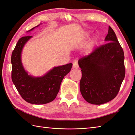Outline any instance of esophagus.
Masks as SVG:
<instances>
[{"mask_svg":"<svg viewBox=\"0 0 135 135\" xmlns=\"http://www.w3.org/2000/svg\"><path fill=\"white\" fill-rule=\"evenodd\" d=\"M73 68L74 69H78L79 68V65H78V63L77 61H75L73 63Z\"/></svg>","mask_w":135,"mask_h":135,"instance_id":"34e87169","label":"esophagus"}]
</instances>
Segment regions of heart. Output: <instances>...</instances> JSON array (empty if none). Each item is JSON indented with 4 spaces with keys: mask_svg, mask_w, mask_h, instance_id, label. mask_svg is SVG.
Returning <instances> with one entry per match:
<instances>
[{
    "mask_svg": "<svg viewBox=\"0 0 135 135\" xmlns=\"http://www.w3.org/2000/svg\"><path fill=\"white\" fill-rule=\"evenodd\" d=\"M86 36H88V34H87V35H86Z\"/></svg>",
    "mask_w": 135,
    "mask_h": 135,
    "instance_id": "heart-1",
    "label": "heart"
}]
</instances>
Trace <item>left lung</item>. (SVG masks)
<instances>
[{
    "instance_id": "obj_1",
    "label": "left lung",
    "mask_w": 135,
    "mask_h": 135,
    "mask_svg": "<svg viewBox=\"0 0 135 135\" xmlns=\"http://www.w3.org/2000/svg\"><path fill=\"white\" fill-rule=\"evenodd\" d=\"M105 40L108 43L78 61L82 71L81 94L87 102L94 105L114 99L125 75L123 49L110 26Z\"/></svg>"
}]
</instances>
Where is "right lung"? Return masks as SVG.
I'll return each instance as SVG.
<instances>
[{"label":"right lung","instance_id":"add662e5","mask_svg":"<svg viewBox=\"0 0 135 135\" xmlns=\"http://www.w3.org/2000/svg\"><path fill=\"white\" fill-rule=\"evenodd\" d=\"M33 29L34 27L30 30ZM30 38L32 36L21 37L12 51L11 79L18 93L25 101L32 104H45L56 98L62 80L70 73L73 64L54 67L41 77L36 78L29 75L22 64L21 52L23 46Z\"/></svg>","mask_w":135,"mask_h":135}]
</instances>
